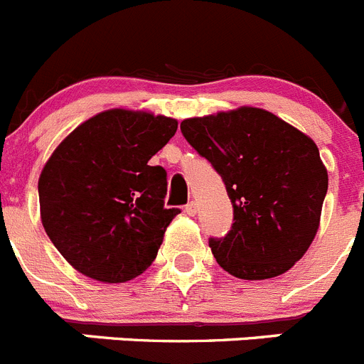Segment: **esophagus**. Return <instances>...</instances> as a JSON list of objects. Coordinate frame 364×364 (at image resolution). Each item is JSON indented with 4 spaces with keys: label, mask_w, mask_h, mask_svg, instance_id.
Wrapping results in <instances>:
<instances>
[{
    "label": "esophagus",
    "mask_w": 364,
    "mask_h": 364,
    "mask_svg": "<svg viewBox=\"0 0 364 364\" xmlns=\"http://www.w3.org/2000/svg\"><path fill=\"white\" fill-rule=\"evenodd\" d=\"M185 214L186 215H196V214H198V203L190 201L188 205L185 206Z\"/></svg>",
    "instance_id": "34e87169"
}]
</instances>
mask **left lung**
Returning a JSON list of instances; mask_svg holds the SVG:
<instances>
[{
  "instance_id": "obj_1",
  "label": "left lung",
  "mask_w": 364,
  "mask_h": 364,
  "mask_svg": "<svg viewBox=\"0 0 364 364\" xmlns=\"http://www.w3.org/2000/svg\"><path fill=\"white\" fill-rule=\"evenodd\" d=\"M181 132L221 176L234 208L228 234L208 239L219 267L250 281L292 268L316 237L328 190L316 143L254 107L190 117Z\"/></svg>"
}]
</instances>
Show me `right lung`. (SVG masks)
Listing matches in <instances>:
<instances>
[{"label": "right lung", "instance_id": "add662e5", "mask_svg": "<svg viewBox=\"0 0 364 364\" xmlns=\"http://www.w3.org/2000/svg\"><path fill=\"white\" fill-rule=\"evenodd\" d=\"M178 130L172 117L114 109L81 123L41 170L45 232L65 259L103 283L152 264L179 208H165L166 172L150 166Z\"/></svg>", "mask_w": 364, "mask_h": 364}]
</instances>
